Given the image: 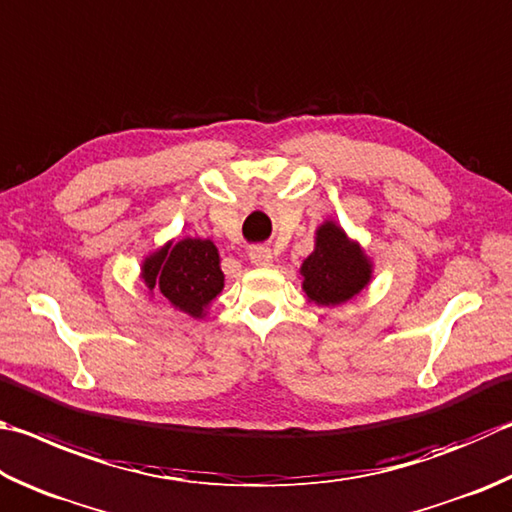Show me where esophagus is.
<instances>
[{
  "mask_svg": "<svg viewBox=\"0 0 512 512\" xmlns=\"http://www.w3.org/2000/svg\"><path fill=\"white\" fill-rule=\"evenodd\" d=\"M249 261L254 263L256 267H267V265H272V251L267 249V247H263V245L251 247V249H249Z\"/></svg>",
  "mask_w": 512,
  "mask_h": 512,
  "instance_id": "1",
  "label": "esophagus"
}]
</instances>
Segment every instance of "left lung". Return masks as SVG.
<instances>
[{
    "instance_id": "1",
    "label": "left lung",
    "mask_w": 512,
    "mask_h": 512,
    "mask_svg": "<svg viewBox=\"0 0 512 512\" xmlns=\"http://www.w3.org/2000/svg\"><path fill=\"white\" fill-rule=\"evenodd\" d=\"M301 288L315 306H342L357 297L373 279V263L362 245L346 236L335 220L317 229L315 251L303 261Z\"/></svg>"
}]
</instances>
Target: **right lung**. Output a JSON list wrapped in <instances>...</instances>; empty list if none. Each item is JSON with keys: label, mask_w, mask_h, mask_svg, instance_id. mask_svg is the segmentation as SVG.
Segmentation results:
<instances>
[{"label": "right lung", "mask_w": 512, "mask_h": 512, "mask_svg": "<svg viewBox=\"0 0 512 512\" xmlns=\"http://www.w3.org/2000/svg\"><path fill=\"white\" fill-rule=\"evenodd\" d=\"M141 281L175 310L202 319L224 288L218 247L209 238L170 240L143 258Z\"/></svg>", "instance_id": "obj_1"}]
</instances>
